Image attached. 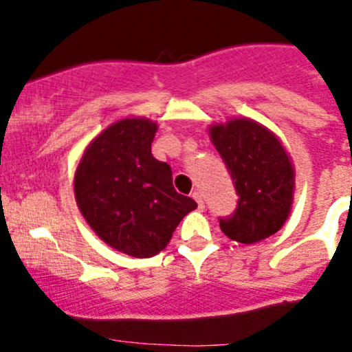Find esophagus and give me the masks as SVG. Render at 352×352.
<instances>
[{"label": "esophagus", "instance_id": "34e87169", "mask_svg": "<svg viewBox=\"0 0 352 352\" xmlns=\"http://www.w3.org/2000/svg\"><path fill=\"white\" fill-rule=\"evenodd\" d=\"M192 197H194V201L197 202L199 209H202V208H204V201H202V194H201V192H197V190H196V192L192 194Z\"/></svg>", "mask_w": 352, "mask_h": 352}]
</instances>
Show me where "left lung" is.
<instances>
[{
    "instance_id": "obj_1",
    "label": "left lung",
    "mask_w": 352,
    "mask_h": 352,
    "mask_svg": "<svg viewBox=\"0 0 352 352\" xmlns=\"http://www.w3.org/2000/svg\"><path fill=\"white\" fill-rule=\"evenodd\" d=\"M211 140L239 196L235 211L219 218L228 239L255 243L285 225L293 201V165L278 138L261 124L233 119L212 126Z\"/></svg>"
}]
</instances>
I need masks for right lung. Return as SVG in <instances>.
<instances>
[{"label":"right lung","instance_id":"add662e5","mask_svg":"<svg viewBox=\"0 0 352 352\" xmlns=\"http://www.w3.org/2000/svg\"><path fill=\"white\" fill-rule=\"evenodd\" d=\"M156 124L122 119L91 141L74 175V196L88 225L110 247L153 257L184 216L197 208L172 184V168L151 155Z\"/></svg>","mask_w":352,"mask_h":352}]
</instances>
